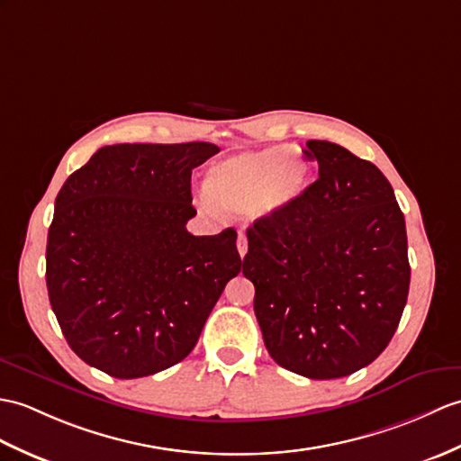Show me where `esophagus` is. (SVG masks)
<instances>
[{
  "mask_svg": "<svg viewBox=\"0 0 461 461\" xmlns=\"http://www.w3.org/2000/svg\"><path fill=\"white\" fill-rule=\"evenodd\" d=\"M238 251H240V257L243 259L245 253H248V238H245L243 233L238 235Z\"/></svg>",
  "mask_w": 461,
  "mask_h": 461,
  "instance_id": "34e87169",
  "label": "esophagus"
}]
</instances>
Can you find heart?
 <instances>
[{
  "mask_svg": "<svg viewBox=\"0 0 461 461\" xmlns=\"http://www.w3.org/2000/svg\"><path fill=\"white\" fill-rule=\"evenodd\" d=\"M310 185L308 160L291 147L233 155L212 167L206 194L218 208L271 218L301 200Z\"/></svg>",
  "mask_w": 461,
  "mask_h": 461,
  "instance_id": "obj_1",
  "label": "heart"
}]
</instances>
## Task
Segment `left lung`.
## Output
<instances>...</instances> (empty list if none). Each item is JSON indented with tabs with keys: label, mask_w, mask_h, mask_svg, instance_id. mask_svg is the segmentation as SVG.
<instances>
[{
	"label": "left lung",
	"mask_w": 461,
	"mask_h": 461,
	"mask_svg": "<svg viewBox=\"0 0 461 461\" xmlns=\"http://www.w3.org/2000/svg\"><path fill=\"white\" fill-rule=\"evenodd\" d=\"M318 180L248 228L243 275L265 348L308 379L351 375L389 346L409 296L404 216L381 170L330 141H308Z\"/></svg>",
	"instance_id": "1"
}]
</instances>
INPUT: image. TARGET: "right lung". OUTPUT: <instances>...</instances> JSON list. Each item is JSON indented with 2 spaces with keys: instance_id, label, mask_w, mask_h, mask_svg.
<instances>
[{
  "instance_id": "1",
  "label": "right lung",
  "mask_w": 461,
  "mask_h": 461,
  "mask_svg": "<svg viewBox=\"0 0 461 461\" xmlns=\"http://www.w3.org/2000/svg\"><path fill=\"white\" fill-rule=\"evenodd\" d=\"M194 141L98 149L64 182L47 240L49 301L68 346L117 379L163 371L194 349L228 281L238 231L192 235Z\"/></svg>"
}]
</instances>
